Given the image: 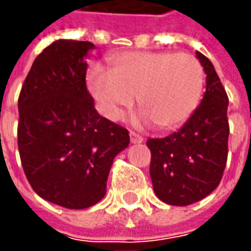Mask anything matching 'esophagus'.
Segmentation results:
<instances>
[{
	"label": "esophagus",
	"instance_id": "34e87169",
	"mask_svg": "<svg viewBox=\"0 0 251 251\" xmlns=\"http://www.w3.org/2000/svg\"><path fill=\"white\" fill-rule=\"evenodd\" d=\"M129 136H130V141H132L133 144H139V143H143V137L140 136L139 133L136 132H130L129 133Z\"/></svg>",
	"mask_w": 251,
	"mask_h": 251
}]
</instances>
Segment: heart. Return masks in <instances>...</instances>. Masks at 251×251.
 I'll list each match as a JSON object with an SVG mask.
<instances>
[{
	"instance_id": "b5f03b06",
	"label": "heart",
	"mask_w": 251,
	"mask_h": 251,
	"mask_svg": "<svg viewBox=\"0 0 251 251\" xmlns=\"http://www.w3.org/2000/svg\"><path fill=\"white\" fill-rule=\"evenodd\" d=\"M88 83L110 119H118L139 97L143 122L173 129L197 111L204 70L191 53L125 52L112 57L111 71L99 66L90 68Z\"/></svg>"
}]
</instances>
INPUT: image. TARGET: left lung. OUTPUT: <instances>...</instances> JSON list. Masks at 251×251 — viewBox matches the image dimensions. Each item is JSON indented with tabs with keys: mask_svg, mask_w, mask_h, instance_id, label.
<instances>
[{
	"mask_svg": "<svg viewBox=\"0 0 251 251\" xmlns=\"http://www.w3.org/2000/svg\"><path fill=\"white\" fill-rule=\"evenodd\" d=\"M206 73L202 103L184 126L162 139H148L155 195L173 206H188L219 187L228 158V96L211 61L197 52Z\"/></svg>",
	"mask_w": 251,
	"mask_h": 251,
	"instance_id": "1",
	"label": "left lung"
}]
</instances>
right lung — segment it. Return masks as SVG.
Wrapping results in <instances>:
<instances>
[{
    "instance_id": "right-lung-1",
    "label": "right lung",
    "mask_w": 251,
    "mask_h": 251,
    "mask_svg": "<svg viewBox=\"0 0 251 251\" xmlns=\"http://www.w3.org/2000/svg\"><path fill=\"white\" fill-rule=\"evenodd\" d=\"M93 44L59 40L32 63L19 95L18 147L31 188L48 202L86 209L100 202L129 132L95 110L83 60Z\"/></svg>"
}]
</instances>
